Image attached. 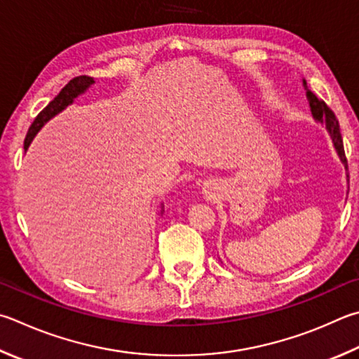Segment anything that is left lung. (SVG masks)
I'll use <instances>...</instances> for the list:
<instances>
[{
	"instance_id": "left-lung-1",
	"label": "left lung",
	"mask_w": 359,
	"mask_h": 359,
	"mask_svg": "<svg viewBox=\"0 0 359 359\" xmlns=\"http://www.w3.org/2000/svg\"><path fill=\"white\" fill-rule=\"evenodd\" d=\"M303 84L306 88V97H308V100H309L312 116H314L316 121L322 122V123H325V126H327V130L330 132L331 140H333V142H334V147H336V152L339 155V158H341V161L344 163L345 168H347V158H345L344 142H342L341 130H339V121H337L336 114L331 111L327 103H325L320 99H317V95L314 93H311L308 86H306L304 80H303Z\"/></svg>"
}]
</instances>
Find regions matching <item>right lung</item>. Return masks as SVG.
I'll return each mask as SVG.
<instances>
[{"instance_id": "right-lung-1", "label": "right lung", "mask_w": 359, "mask_h": 359, "mask_svg": "<svg viewBox=\"0 0 359 359\" xmlns=\"http://www.w3.org/2000/svg\"><path fill=\"white\" fill-rule=\"evenodd\" d=\"M93 83H94L93 78L86 76V75L76 76V78H74V80H70L66 84V86L61 89V93L57 94L55 99L51 100L48 105L37 114L34 122L31 123V127H29L28 133H26V138H25V151L29 147L32 138H34L39 130L43 127V123H47L51 119V117H55L57 113H61L64 108H67L70 103H74L76 97L83 94L84 90H86Z\"/></svg>"}]
</instances>
